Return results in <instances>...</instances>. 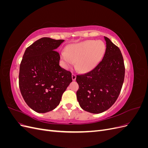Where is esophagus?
I'll use <instances>...</instances> for the list:
<instances>
[{
	"label": "esophagus",
	"mask_w": 148,
	"mask_h": 148,
	"mask_svg": "<svg viewBox=\"0 0 148 148\" xmlns=\"http://www.w3.org/2000/svg\"><path fill=\"white\" fill-rule=\"evenodd\" d=\"M71 77H72V79L73 80V81H75V80H76V78H77V76H76L75 74H72Z\"/></svg>",
	"instance_id": "esophagus-1"
}]
</instances>
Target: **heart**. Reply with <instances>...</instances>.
<instances>
[{
	"label": "heart",
	"mask_w": 148,
	"mask_h": 148,
	"mask_svg": "<svg viewBox=\"0 0 148 148\" xmlns=\"http://www.w3.org/2000/svg\"><path fill=\"white\" fill-rule=\"evenodd\" d=\"M106 49L105 44L101 41L87 40L71 44L66 51L60 53V57L65 68L70 69L75 65L82 73L91 71L102 59Z\"/></svg>",
	"instance_id": "heart-1"
}]
</instances>
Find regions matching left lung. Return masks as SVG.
Listing matches in <instances>:
<instances>
[{
  "instance_id": "1",
  "label": "left lung",
  "mask_w": 148,
  "mask_h": 148,
  "mask_svg": "<svg viewBox=\"0 0 148 148\" xmlns=\"http://www.w3.org/2000/svg\"><path fill=\"white\" fill-rule=\"evenodd\" d=\"M106 49L102 59L91 71L77 76V100L82 108L100 114L112 106L118 98L125 77V66L119 48L106 36Z\"/></svg>"
}]
</instances>
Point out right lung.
I'll return each mask as SVG.
<instances>
[{
    "label": "right lung",
    "mask_w": 148,
    "mask_h": 148,
    "mask_svg": "<svg viewBox=\"0 0 148 148\" xmlns=\"http://www.w3.org/2000/svg\"><path fill=\"white\" fill-rule=\"evenodd\" d=\"M63 39L42 38L26 48L19 73V86L27 105L38 113L56 108L72 82L71 73L59 65L56 51Z\"/></svg>",
    "instance_id": "right-lung-1"
}]
</instances>
